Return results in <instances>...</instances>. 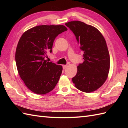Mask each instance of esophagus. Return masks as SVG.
Instances as JSON below:
<instances>
[{
  "label": "esophagus",
  "instance_id": "obj_1",
  "mask_svg": "<svg viewBox=\"0 0 128 128\" xmlns=\"http://www.w3.org/2000/svg\"><path fill=\"white\" fill-rule=\"evenodd\" d=\"M67 66H66V65H64V66H62V68H63L64 69H66V68H67Z\"/></svg>",
  "mask_w": 128,
  "mask_h": 128
}]
</instances>
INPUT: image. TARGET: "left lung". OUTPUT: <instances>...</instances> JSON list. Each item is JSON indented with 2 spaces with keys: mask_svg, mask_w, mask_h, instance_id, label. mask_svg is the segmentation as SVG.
<instances>
[{
  "mask_svg": "<svg viewBox=\"0 0 128 128\" xmlns=\"http://www.w3.org/2000/svg\"><path fill=\"white\" fill-rule=\"evenodd\" d=\"M66 25L74 33L84 52V62L78 66L72 82L82 92L96 91L104 84L110 70V53L104 38L94 27L81 21H70Z\"/></svg>",
  "mask_w": 128,
  "mask_h": 128,
  "instance_id": "left-lung-1",
  "label": "left lung"
}]
</instances>
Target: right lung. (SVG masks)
<instances>
[{"label": "right lung", "mask_w": 128, "mask_h": 128, "mask_svg": "<svg viewBox=\"0 0 128 128\" xmlns=\"http://www.w3.org/2000/svg\"><path fill=\"white\" fill-rule=\"evenodd\" d=\"M68 29L63 25H40L28 30L19 40L15 53L18 71L25 85L38 94H47L58 83L62 66L44 59L54 40Z\"/></svg>", "instance_id": "right-lung-1"}]
</instances>
